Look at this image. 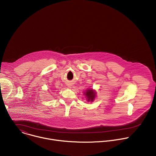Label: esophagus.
I'll return each instance as SVG.
<instances>
[{
	"instance_id": "esophagus-1",
	"label": "esophagus",
	"mask_w": 156,
	"mask_h": 156,
	"mask_svg": "<svg viewBox=\"0 0 156 156\" xmlns=\"http://www.w3.org/2000/svg\"><path fill=\"white\" fill-rule=\"evenodd\" d=\"M71 86H72L71 84H68V87H71Z\"/></svg>"
}]
</instances>
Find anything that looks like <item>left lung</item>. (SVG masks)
Wrapping results in <instances>:
<instances>
[{
	"mask_svg": "<svg viewBox=\"0 0 156 156\" xmlns=\"http://www.w3.org/2000/svg\"><path fill=\"white\" fill-rule=\"evenodd\" d=\"M84 94L86 96L88 102H93L96 97V91H94L93 89H88L86 92L84 93Z\"/></svg>",
	"mask_w": 156,
	"mask_h": 156,
	"instance_id": "left-lung-1",
	"label": "left lung"
}]
</instances>
